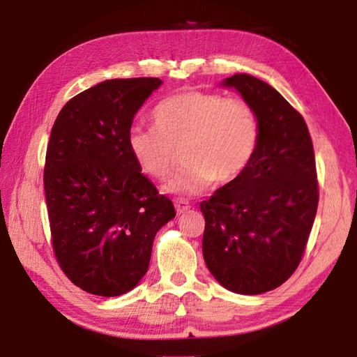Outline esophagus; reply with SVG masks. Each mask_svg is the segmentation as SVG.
Here are the masks:
<instances>
[{
  "label": "esophagus",
  "instance_id": "34e87169",
  "mask_svg": "<svg viewBox=\"0 0 357 357\" xmlns=\"http://www.w3.org/2000/svg\"><path fill=\"white\" fill-rule=\"evenodd\" d=\"M174 208H176L178 214H184L190 209V203L185 200H174Z\"/></svg>",
  "mask_w": 357,
  "mask_h": 357
}]
</instances>
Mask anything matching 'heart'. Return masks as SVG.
I'll return each mask as SVG.
<instances>
[{
	"instance_id": "heart-1",
	"label": "heart",
	"mask_w": 357,
	"mask_h": 357,
	"mask_svg": "<svg viewBox=\"0 0 357 357\" xmlns=\"http://www.w3.org/2000/svg\"><path fill=\"white\" fill-rule=\"evenodd\" d=\"M153 121L155 130L130 129L128 148L138 168L157 181L170 176L181 149L185 167L165 187L173 193L197 195L213 181L233 183L258 149V114L244 99L190 89L160 100Z\"/></svg>"
}]
</instances>
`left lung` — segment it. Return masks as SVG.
I'll list each match as a JSON object with an SVG mask.
<instances>
[{
    "mask_svg": "<svg viewBox=\"0 0 357 357\" xmlns=\"http://www.w3.org/2000/svg\"><path fill=\"white\" fill-rule=\"evenodd\" d=\"M255 108L259 143L250 165L206 202L203 257L222 287L261 294L280 287L304 255L318 208L313 143L302 114L263 80H223Z\"/></svg>",
    "mask_w": 357,
    "mask_h": 357,
    "instance_id": "1",
    "label": "left lung"
}]
</instances>
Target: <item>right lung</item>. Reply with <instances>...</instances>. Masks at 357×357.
Listing matches in <instances>:
<instances>
[{
	"label": "right lung",
	"instance_id": "right-lung-1",
	"mask_svg": "<svg viewBox=\"0 0 357 357\" xmlns=\"http://www.w3.org/2000/svg\"><path fill=\"white\" fill-rule=\"evenodd\" d=\"M162 84L113 78L66 104L47 146L44 189L56 261L96 296H121L146 274L155 233L176 213L132 159L135 113Z\"/></svg>",
	"mask_w": 357,
	"mask_h": 357
}]
</instances>
